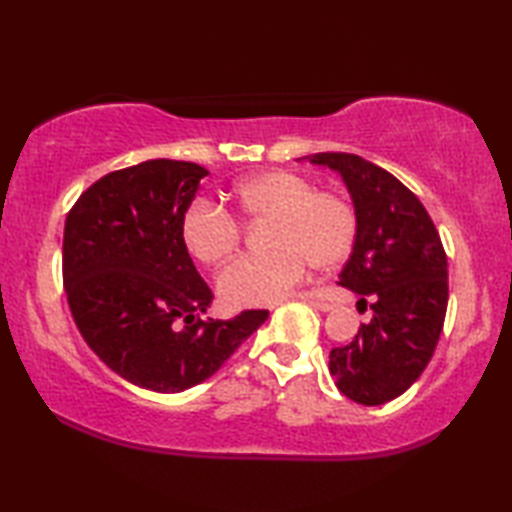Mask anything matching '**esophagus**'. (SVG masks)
Listing matches in <instances>:
<instances>
[{
    "label": "esophagus",
    "mask_w": 512,
    "mask_h": 512,
    "mask_svg": "<svg viewBox=\"0 0 512 512\" xmlns=\"http://www.w3.org/2000/svg\"><path fill=\"white\" fill-rule=\"evenodd\" d=\"M300 300H305V302H309V305L311 307H314V309H318V311H332L334 309V305H332V302H325V300H318V298H314V296H311V293H300V296H298ZM275 307V305H273Z\"/></svg>",
    "instance_id": "esophagus-1"
}]
</instances>
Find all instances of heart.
I'll return each mask as SVG.
<instances>
[{
    "mask_svg": "<svg viewBox=\"0 0 512 512\" xmlns=\"http://www.w3.org/2000/svg\"><path fill=\"white\" fill-rule=\"evenodd\" d=\"M228 201L246 221L266 219L264 253L239 257L219 275L216 291L225 307L273 305L305 277L307 264L332 268L350 255L357 214L339 192L311 189L298 173L271 169L230 189ZM239 225L221 207L196 201L180 219V241L203 266H219L239 244Z\"/></svg>",
    "mask_w": 512,
    "mask_h": 512,
    "instance_id": "obj_1",
    "label": "heart"
}]
</instances>
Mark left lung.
I'll list each match as a JSON object with an SVG mask.
<instances>
[{"label": "left lung", "mask_w": 512, "mask_h": 512, "mask_svg": "<svg viewBox=\"0 0 512 512\" xmlns=\"http://www.w3.org/2000/svg\"><path fill=\"white\" fill-rule=\"evenodd\" d=\"M348 187L357 239L339 284L357 293L372 318L329 352L336 388L363 406L400 397L436 350L447 311V257L438 230L411 189L393 173L350 153H314Z\"/></svg>", "instance_id": "obj_1"}]
</instances>
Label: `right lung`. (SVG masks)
<instances>
[{
	"instance_id": "add662e5",
	"label": "right lung",
	"mask_w": 512,
	"mask_h": 512,
	"mask_svg": "<svg viewBox=\"0 0 512 512\" xmlns=\"http://www.w3.org/2000/svg\"><path fill=\"white\" fill-rule=\"evenodd\" d=\"M207 169L146 160L85 189L67 214L63 282L85 343L131 384L183 393L210 379L268 318H201L212 291L180 241Z\"/></svg>"
}]
</instances>
